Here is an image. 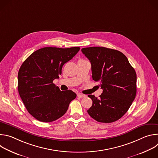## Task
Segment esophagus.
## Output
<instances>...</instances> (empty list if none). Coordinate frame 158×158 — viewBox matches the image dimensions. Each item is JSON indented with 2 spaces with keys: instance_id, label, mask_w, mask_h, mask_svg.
Instances as JSON below:
<instances>
[{
  "instance_id": "obj_1",
  "label": "esophagus",
  "mask_w": 158,
  "mask_h": 158,
  "mask_svg": "<svg viewBox=\"0 0 158 158\" xmlns=\"http://www.w3.org/2000/svg\"><path fill=\"white\" fill-rule=\"evenodd\" d=\"M85 96V95H84V94H81V93L77 94V97H78V98H84Z\"/></svg>"
}]
</instances>
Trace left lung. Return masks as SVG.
Wrapping results in <instances>:
<instances>
[{
  "instance_id": "obj_1",
  "label": "left lung",
  "mask_w": 158,
  "mask_h": 158,
  "mask_svg": "<svg viewBox=\"0 0 158 158\" xmlns=\"http://www.w3.org/2000/svg\"><path fill=\"white\" fill-rule=\"evenodd\" d=\"M81 51L91 63L93 79L100 82L103 90L99 99L88 96L93 101L88 114L100 123L118 121L126 113L136 97V71L119 51L91 47L82 48Z\"/></svg>"
}]
</instances>
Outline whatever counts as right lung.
<instances>
[{
    "label": "right lung",
    "mask_w": 158,
    "mask_h": 158,
    "mask_svg": "<svg viewBox=\"0 0 158 158\" xmlns=\"http://www.w3.org/2000/svg\"><path fill=\"white\" fill-rule=\"evenodd\" d=\"M79 47H48L31 54L18 73V91L26 108L44 123L54 121L68 109L76 98L71 90L61 91L53 81L59 78L62 66L79 52Z\"/></svg>",
    "instance_id": "add662e5"
}]
</instances>
